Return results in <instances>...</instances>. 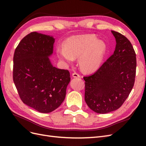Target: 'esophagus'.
Segmentation results:
<instances>
[{"mask_svg":"<svg viewBox=\"0 0 146 146\" xmlns=\"http://www.w3.org/2000/svg\"><path fill=\"white\" fill-rule=\"evenodd\" d=\"M72 76L73 77H76V78H77V77L80 78V77H81L80 75L79 74H78V73H77V72H73L72 74Z\"/></svg>","mask_w":146,"mask_h":146,"instance_id":"obj_1","label":"esophagus"}]
</instances>
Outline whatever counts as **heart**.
Returning a JSON list of instances; mask_svg holds the SVG:
<instances>
[{
  "label": "heart",
  "instance_id": "b5f03b06",
  "mask_svg": "<svg viewBox=\"0 0 146 146\" xmlns=\"http://www.w3.org/2000/svg\"><path fill=\"white\" fill-rule=\"evenodd\" d=\"M63 46L56 48L59 58L71 63L79 57V65L86 72H94L99 68L106 50L105 44L90 34L70 36L65 41Z\"/></svg>",
  "mask_w": 146,
  "mask_h": 146
}]
</instances>
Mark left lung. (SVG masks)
Listing matches in <instances>:
<instances>
[{"label": "left lung", "mask_w": 146, "mask_h": 146, "mask_svg": "<svg viewBox=\"0 0 146 146\" xmlns=\"http://www.w3.org/2000/svg\"><path fill=\"white\" fill-rule=\"evenodd\" d=\"M111 32L116 41L113 54L94 74L83 77L86 103L99 114L120 108L129 97L135 80L134 48L125 36L115 31Z\"/></svg>", "instance_id": "obj_1"}]
</instances>
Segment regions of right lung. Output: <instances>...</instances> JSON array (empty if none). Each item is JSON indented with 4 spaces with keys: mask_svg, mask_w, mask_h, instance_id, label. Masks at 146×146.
I'll return each mask as SVG.
<instances>
[{
    "mask_svg": "<svg viewBox=\"0 0 146 146\" xmlns=\"http://www.w3.org/2000/svg\"><path fill=\"white\" fill-rule=\"evenodd\" d=\"M55 39L37 32L28 34L16 48L13 82L23 103L48 113L62 104L70 77L68 70L54 67L48 56Z\"/></svg>",
    "mask_w": 146,
    "mask_h": 146,
    "instance_id": "obj_1",
    "label": "right lung"
}]
</instances>
